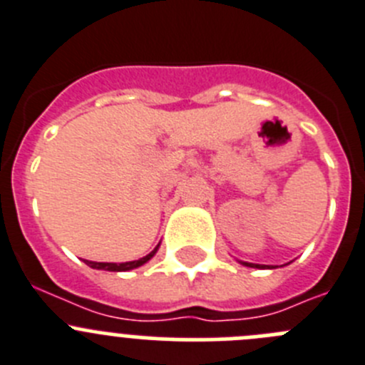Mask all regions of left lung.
<instances>
[{"mask_svg": "<svg viewBox=\"0 0 365 365\" xmlns=\"http://www.w3.org/2000/svg\"><path fill=\"white\" fill-rule=\"evenodd\" d=\"M247 267H256V269H265V265H258V263H244Z\"/></svg>", "mask_w": 365, "mask_h": 365, "instance_id": "left-lung-1", "label": "left lung"}]
</instances>
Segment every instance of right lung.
I'll return each instance as SVG.
<instances>
[{"label":"right lung","instance_id":"right-lung-1","mask_svg":"<svg viewBox=\"0 0 365 365\" xmlns=\"http://www.w3.org/2000/svg\"><path fill=\"white\" fill-rule=\"evenodd\" d=\"M159 247V245H158ZM158 247L154 249V251L150 252V255H147L145 258L141 259H136V262H127V263H100V262H89V259H86V263H88L89 267H93V269H102V270H110V272H123V270H130V269H136V267H141L143 263H147L148 259L152 258V256L155 255V251H158Z\"/></svg>","mask_w":365,"mask_h":365}]
</instances>
